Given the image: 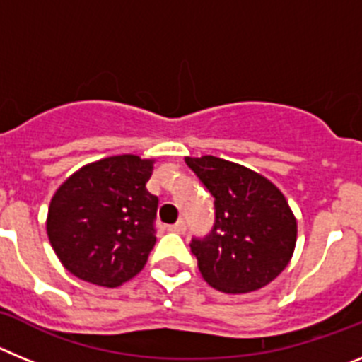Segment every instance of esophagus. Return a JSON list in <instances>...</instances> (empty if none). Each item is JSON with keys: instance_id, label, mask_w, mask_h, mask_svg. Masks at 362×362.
<instances>
[{"instance_id": "esophagus-1", "label": "esophagus", "mask_w": 362, "mask_h": 362, "mask_svg": "<svg viewBox=\"0 0 362 362\" xmlns=\"http://www.w3.org/2000/svg\"><path fill=\"white\" fill-rule=\"evenodd\" d=\"M168 232H174V233H183L185 232V221L179 219L177 223H174V225L168 226Z\"/></svg>"}]
</instances>
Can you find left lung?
<instances>
[{
    "label": "left lung",
    "mask_w": 362,
    "mask_h": 362,
    "mask_svg": "<svg viewBox=\"0 0 362 362\" xmlns=\"http://www.w3.org/2000/svg\"><path fill=\"white\" fill-rule=\"evenodd\" d=\"M212 194L216 221L190 243L201 276L212 288L246 293L276 279L292 259L297 221L279 188L257 172L216 156L187 158Z\"/></svg>",
    "instance_id": "left-lung-1"
}]
</instances>
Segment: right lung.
<instances>
[{
    "label": "right lung",
    "instance_id": "right-lung-1",
    "mask_svg": "<svg viewBox=\"0 0 362 362\" xmlns=\"http://www.w3.org/2000/svg\"><path fill=\"white\" fill-rule=\"evenodd\" d=\"M152 170V159L123 153L83 166L57 188L47 233L70 274L114 288L143 270L156 245Z\"/></svg>",
    "mask_w": 362,
    "mask_h": 362
}]
</instances>
